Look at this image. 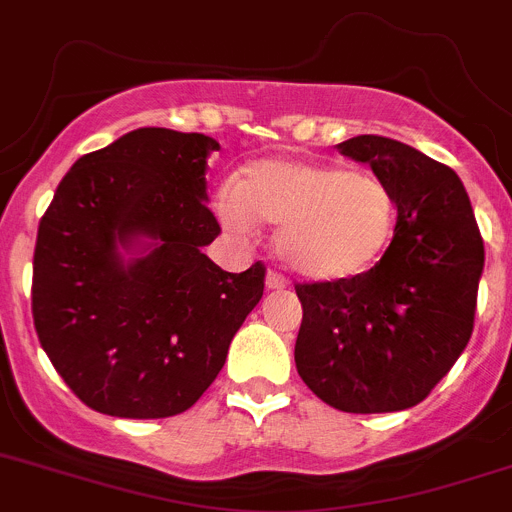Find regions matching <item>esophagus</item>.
I'll list each match as a JSON object with an SVG mask.
<instances>
[{
  "label": "esophagus",
  "instance_id": "34e87169",
  "mask_svg": "<svg viewBox=\"0 0 512 512\" xmlns=\"http://www.w3.org/2000/svg\"><path fill=\"white\" fill-rule=\"evenodd\" d=\"M266 289L269 291L286 289V279L281 274H276V271H269V274H266Z\"/></svg>",
  "mask_w": 512,
  "mask_h": 512
}]
</instances>
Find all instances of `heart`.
I'll return each mask as SVG.
<instances>
[{
  "mask_svg": "<svg viewBox=\"0 0 512 512\" xmlns=\"http://www.w3.org/2000/svg\"><path fill=\"white\" fill-rule=\"evenodd\" d=\"M218 216L233 231L256 221L276 228L279 259L309 281H347L382 259L397 223V203L382 178L342 165L259 160L238 188L218 198Z\"/></svg>",
  "mask_w": 512,
  "mask_h": 512,
  "instance_id": "b5f03b06",
  "label": "heart"
}]
</instances>
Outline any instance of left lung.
Wrapping results in <instances>:
<instances>
[{"mask_svg": "<svg viewBox=\"0 0 512 512\" xmlns=\"http://www.w3.org/2000/svg\"><path fill=\"white\" fill-rule=\"evenodd\" d=\"M337 150L387 183L397 226L367 274L296 286L304 309L296 372L342 412L410 410L470 342L483 238L452 168L382 135H357Z\"/></svg>", "mask_w": 512, "mask_h": 512, "instance_id": "1", "label": "left lung"}]
</instances>
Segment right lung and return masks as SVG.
Segmentation results:
<instances>
[{"label": "right lung", "mask_w": 512, "mask_h": 512, "mask_svg": "<svg viewBox=\"0 0 512 512\" xmlns=\"http://www.w3.org/2000/svg\"><path fill=\"white\" fill-rule=\"evenodd\" d=\"M201 133L138 128L67 170L34 246L32 316L50 362L95 412L160 420L186 412L226 364L264 296V264L228 274L203 253Z\"/></svg>", "instance_id": "1"}]
</instances>
